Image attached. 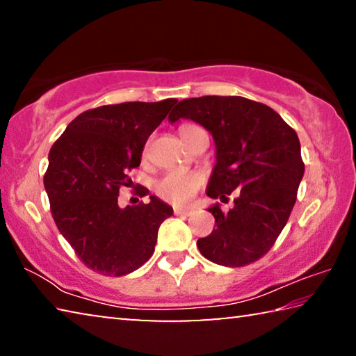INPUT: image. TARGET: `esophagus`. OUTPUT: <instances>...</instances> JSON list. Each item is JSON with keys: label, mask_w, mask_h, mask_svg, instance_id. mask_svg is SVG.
Listing matches in <instances>:
<instances>
[{"label": "esophagus", "mask_w": 356, "mask_h": 356, "mask_svg": "<svg viewBox=\"0 0 356 356\" xmlns=\"http://www.w3.org/2000/svg\"><path fill=\"white\" fill-rule=\"evenodd\" d=\"M193 213L191 207H174V215L177 216H188Z\"/></svg>", "instance_id": "1"}]
</instances>
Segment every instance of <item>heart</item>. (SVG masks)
<instances>
[{
	"label": "heart",
	"mask_w": 356,
	"mask_h": 356,
	"mask_svg": "<svg viewBox=\"0 0 356 356\" xmlns=\"http://www.w3.org/2000/svg\"><path fill=\"white\" fill-rule=\"evenodd\" d=\"M200 127L196 125H184L180 129V136L188 144L190 136L195 130ZM204 184V176L197 171H171L165 174L155 185V191L161 200H165L176 206L188 202L196 191L201 188Z\"/></svg>",
	"instance_id": "1"
}]
</instances>
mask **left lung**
Wrapping results in <instances>:
<instances>
[{"label":"left lung","instance_id":"left-lung-1","mask_svg":"<svg viewBox=\"0 0 356 356\" xmlns=\"http://www.w3.org/2000/svg\"><path fill=\"white\" fill-rule=\"evenodd\" d=\"M190 119L213 138L215 166L206 195L234 207L225 213L216 202L210 236L197 240L201 254L225 267H243L272 248L297 201L305 174L300 140L272 108L237 95H204L179 102L170 120Z\"/></svg>","mask_w":356,"mask_h":356}]
</instances>
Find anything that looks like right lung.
I'll list each match as a JSON object with an SVG mask.
<instances>
[{
    "label": "right lung",
    "instance_id": "obj_1",
    "mask_svg": "<svg viewBox=\"0 0 356 356\" xmlns=\"http://www.w3.org/2000/svg\"><path fill=\"white\" fill-rule=\"evenodd\" d=\"M176 104L125 102L84 111L48 154L44 185L53 220L94 272L124 276L140 268L152 256L160 225L172 215L154 195L124 209L118 196L134 184L129 171L140 166L147 138Z\"/></svg>",
    "mask_w": 356,
    "mask_h": 356
}]
</instances>
